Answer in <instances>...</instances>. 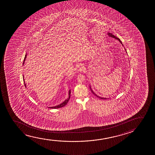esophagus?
I'll list each match as a JSON object with an SVG mask.
<instances>
[{
    "instance_id": "obj_1",
    "label": "esophagus",
    "mask_w": 155,
    "mask_h": 155,
    "mask_svg": "<svg viewBox=\"0 0 155 155\" xmlns=\"http://www.w3.org/2000/svg\"><path fill=\"white\" fill-rule=\"evenodd\" d=\"M83 68L82 66H81V65L78 66V71H83Z\"/></svg>"
}]
</instances>
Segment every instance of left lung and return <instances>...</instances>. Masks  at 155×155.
Masks as SVG:
<instances>
[{
  "label": "left lung",
  "mask_w": 155,
  "mask_h": 155,
  "mask_svg": "<svg viewBox=\"0 0 155 155\" xmlns=\"http://www.w3.org/2000/svg\"><path fill=\"white\" fill-rule=\"evenodd\" d=\"M108 36H110V37H111V38H115V39H117V40H119V41H120V42L121 43V44L122 45V42H121V40L119 39V38H117L116 36H115L114 35H113L112 33H108ZM90 89H91V92H92V93L94 94L97 97H98V98H101V99H104V100H105V99H107L106 98H103V97H99L97 95H96L94 93L93 91L91 90V87H90Z\"/></svg>",
  "instance_id": "1"
}]
</instances>
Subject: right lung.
Returning a JSON list of instances; mask_svg holds the SVG:
<instances>
[{"instance_id": "right-lung-1", "label": "right lung", "mask_w": 155, "mask_h": 155, "mask_svg": "<svg viewBox=\"0 0 155 155\" xmlns=\"http://www.w3.org/2000/svg\"><path fill=\"white\" fill-rule=\"evenodd\" d=\"M26 58V55H25V57L24 58V60L23 61V64H24V62H25V60ZM24 85L26 86L25 83V81H24ZM70 95H71V91H70V90L69 91V97L67 98V99H66L64 101L63 103H62L61 104H59V105H58L57 106H53V107H49V108H60V107H64V106H65L66 104H67V103L69 102V99H70Z\"/></svg>"}]
</instances>
